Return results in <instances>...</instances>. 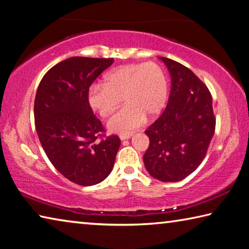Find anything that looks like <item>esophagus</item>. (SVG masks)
I'll use <instances>...</instances> for the list:
<instances>
[{
    "label": "esophagus",
    "mask_w": 249,
    "mask_h": 249,
    "mask_svg": "<svg viewBox=\"0 0 249 249\" xmlns=\"http://www.w3.org/2000/svg\"><path fill=\"white\" fill-rule=\"evenodd\" d=\"M131 137H132V133H124V134H120V136H119L121 141L128 140V139H130Z\"/></svg>",
    "instance_id": "1"
}]
</instances>
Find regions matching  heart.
<instances>
[{
	"mask_svg": "<svg viewBox=\"0 0 249 249\" xmlns=\"http://www.w3.org/2000/svg\"><path fill=\"white\" fill-rule=\"evenodd\" d=\"M168 80L163 68L155 62L121 65L108 72L104 83L89 87L87 102L102 117L115 112L122 103L125 106L108 122L115 133H129L144 122L145 116H159L168 99Z\"/></svg>",
	"mask_w": 249,
	"mask_h": 249,
	"instance_id": "heart-1",
	"label": "heart"
}]
</instances>
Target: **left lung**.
<instances>
[{"label": "left lung", "mask_w": 249, "mask_h": 249, "mask_svg": "<svg viewBox=\"0 0 249 249\" xmlns=\"http://www.w3.org/2000/svg\"><path fill=\"white\" fill-rule=\"evenodd\" d=\"M172 78L164 112L145 134L150 145L143 155L146 171L165 182L182 180L195 172L214 134L215 118L208 87L185 65L160 56Z\"/></svg>", "instance_id": "1"}]
</instances>
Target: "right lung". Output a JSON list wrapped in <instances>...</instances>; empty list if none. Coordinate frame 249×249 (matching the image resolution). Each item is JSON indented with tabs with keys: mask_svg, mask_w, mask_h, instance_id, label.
<instances>
[{
	"mask_svg": "<svg viewBox=\"0 0 249 249\" xmlns=\"http://www.w3.org/2000/svg\"><path fill=\"white\" fill-rule=\"evenodd\" d=\"M113 59L73 56L52 67L38 86L35 125L56 171L80 186L99 184L111 173L120 139L105 131L87 102L89 86Z\"/></svg>",
	"mask_w": 249,
	"mask_h": 249,
	"instance_id": "obj_1",
	"label": "right lung"
}]
</instances>
